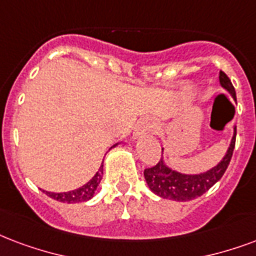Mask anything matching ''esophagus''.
Instances as JSON below:
<instances>
[{"instance_id": "1", "label": "esophagus", "mask_w": 256, "mask_h": 256, "mask_svg": "<svg viewBox=\"0 0 256 256\" xmlns=\"http://www.w3.org/2000/svg\"><path fill=\"white\" fill-rule=\"evenodd\" d=\"M154 128L153 120H150V118H142L140 120V122L136 124V128H134V134H132V138L136 140V138H140L142 136H146V134H149Z\"/></svg>"}]
</instances>
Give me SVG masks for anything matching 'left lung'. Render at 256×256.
Wrapping results in <instances>:
<instances>
[{
    "instance_id": "obj_1",
    "label": "left lung",
    "mask_w": 256,
    "mask_h": 256,
    "mask_svg": "<svg viewBox=\"0 0 256 256\" xmlns=\"http://www.w3.org/2000/svg\"><path fill=\"white\" fill-rule=\"evenodd\" d=\"M219 80L222 87L227 90L234 99H236L235 88L230 78L223 71L219 72ZM235 140H236V128H234L231 144L223 160L216 166L204 173L184 174L166 166L164 160L158 161V164H156L154 166L148 168L144 172V174H145V180L149 185L150 190L160 198L176 200V202H188V200H193L202 196L208 189L212 188L223 177L224 172L227 170L232 153L235 149Z\"/></svg>"
}]
</instances>
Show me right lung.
Listing matches in <instances>:
<instances>
[{
	"label": "right lung",
	"mask_w": 256,
	"mask_h": 256,
	"mask_svg": "<svg viewBox=\"0 0 256 256\" xmlns=\"http://www.w3.org/2000/svg\"><path fill=\"white\" fill-rule=\"evenodd\" d=\"M118 144H115L114 146L111 148H115ZM102 174H103V164L99 168V170L96 172V174L92 178L84 184L80 188L75 189V190H70V192H63V193H54V192H46L50 198L58 200V202H87L90 198H94L95 194V190H96L98 185L100 184V180H102Z\"/></svg>",
	"instance_id": "right-lung-1"
}]
</instances>
